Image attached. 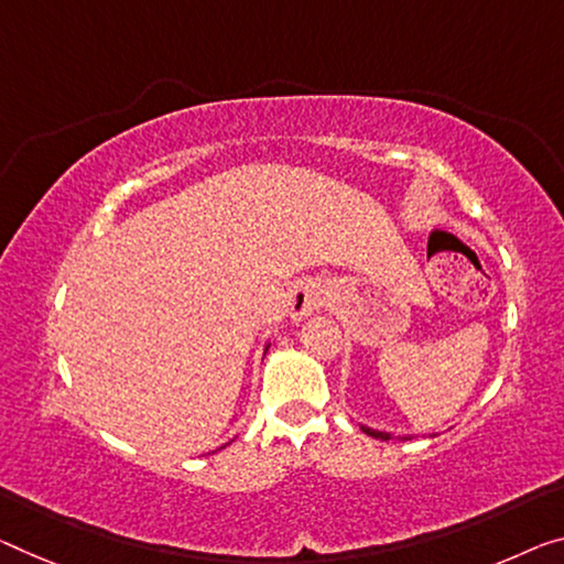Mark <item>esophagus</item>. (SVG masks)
I'll use <instances>...</instances> for the list:
<instances>
[{"label": "esophagus", "mask_w": 564, "mask_h": 564, "mask_svg": "<svg viewBox=\"0 0 564 564\" xmlns=\"http://www.w3.org/2000/svg\"><path fill=\"white\" fill-rule=\"evenodd\" d=\"M327 292L319 282L315 280H300L297 284H292L288 302H284V310L292 319H305L312 312L319 310L325 305Z\"/></svg>", "instance_id": "obj_1"}]
</instances>
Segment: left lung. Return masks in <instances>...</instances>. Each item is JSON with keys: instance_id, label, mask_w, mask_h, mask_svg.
<instances>
[{"instance_id": "1", "label": "left lung", "mask_w": 564, "mask_h": 564, "mask_svg": "<svg viewBox=\"0 0 564 564\" xmlns=\"http://www.w3.org/2000/svg\"><path fill=\"white\" fill-rule=\"evenodd\" d=\"M362 431L368 433V436H372V438H380V441H393L395 436L393 433H386V431H372V429H368V426H360Z\"/></svg>"}]
</instances>
